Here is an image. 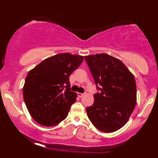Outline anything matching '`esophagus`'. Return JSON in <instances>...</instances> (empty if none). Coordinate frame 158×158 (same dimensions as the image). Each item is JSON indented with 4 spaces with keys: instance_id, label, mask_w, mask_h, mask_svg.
Segmentation results:
<instances>
[{
    "instance_id": "34e87169",
    "label": "esophagus",
    "mask_w": 158,
    "mask_h": 158,
    "mask_svg": "<svg viewBox=\"0 0 158 158\" xmlns=\"http://www.w3.org/2000/svg\"><path fill=\"white\" fill-rule=\"evenodd\" d=\"M84 94H81V93H77V96H78L80 98H81V97L83 96Z\"/></svg>"
}]
</instances>
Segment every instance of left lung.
<instances>
[{"label":"left lung","instance_id":"1","mask_svg":"<svg viewBox=\"0 0 158 158\" xmlns=\"http://www.w3.org/2000/svg\"><path fill=\"white\" fill-rule=\"evenodd\" d=\"M84 57L99 90L86 108L88 116L98 130L113 132L126 124L135 107V77L121 60L106 54Z\"/></svg>","mask_w":158,"mask_h":158}]
</instances>
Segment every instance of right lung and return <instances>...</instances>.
I'll use <instances>...</instances> for the list:
<instances>
[{"instance_id": "obj_1", "label": "right lung", "mask_w": 158, "mask_h": 158, "mask_svg": "<svg viewBox=\"0 0 158 158\" xmlns=\"http://www.w3.org/2000/svg\"><path fill=\"white\" fill-rule=\"evenodd\" d=\"M83 57L61 53L47 58L28 73L23 88L25 104L34 121L45 127L58 124L68 116L77 94L69 77Z\"/></svg>"}]
</instances>
